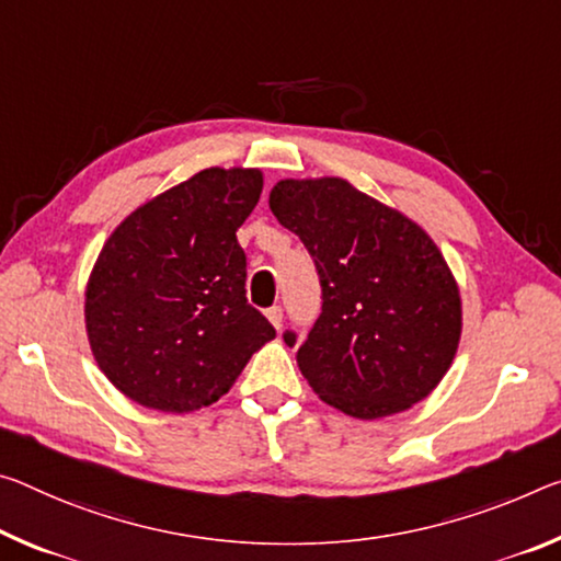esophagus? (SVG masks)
<instances>
[{"label":"esophagus","instance_id":"obj_1","mask_svg":"<svg viewBox=\"0 0 561 561\" xmlns=\"http://www.w3.org/2000/svg\"><path fill=\"white\" fill-rule=\"evenodd\" d=\"M266 319H270V322L274 324V329H282V319H284L282 307H279V305H274V307L266 309Z\"/></svg>","mask_w":561,"mask_h":561}]
</instances>
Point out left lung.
<instances>
[{
	"label": "left lung",
	"instance_id": "1",
	"mask_svg": "<svg viewBox=\"0 0 561 561\" xmlns=\"http://www.w3.org/2000/svg\"><path fill=\"white\" fill-rule=\"evenodd\" d=\"M282 227L317 266L322 314L299 346L301 375L327 404L379 420L420 402L455 359L459 289L422 227L350 182L284 180L270 194Z\"/></svg>",
	"mask_w": 561,
	"mask_h": 561
}]
</instances>
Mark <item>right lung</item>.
<instances>
[{
	"mask_svg": "<svg viewBox=\"0 0 561 561\" xmlns=\"http://www.w3.org/2000/svg\"><path fill=\"white\" fill-rule=\"evenodd\" d=\"M260 169H204L122 221L87 284L100 369L137 404L192 412L217 402L274 327L247 301L237 229L262 194Z\"/></svg>",
	"mask_w": 561,
	"mask_h": 561,
	"instance_id": "1",
	"label": "right lung"
}]
</instances>
